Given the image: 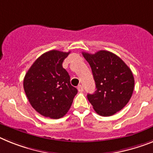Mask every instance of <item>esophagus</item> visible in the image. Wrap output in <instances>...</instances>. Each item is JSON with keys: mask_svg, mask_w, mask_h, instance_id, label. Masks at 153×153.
<instances>
[{"mask_svg": "<svg viewBox=\"0 0 153 153\" xmlns=\"http://www.w3.org/2000/svg\"><path fill=\"white\" fill-rule=\"evenodd\" d=\"M78 90H79V92H82L83 91H84V87H83V85H79V86H78Z\"/></svg>", "mask_w": 153, "mask_h": 153, "instance_id": "34e87169", "label": "esophagus"}]
</instances>
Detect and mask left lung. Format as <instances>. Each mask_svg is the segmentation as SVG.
<instances>
[{"mask_svg": "<svg viewBox=\"0 0 153 153\" xmlns=\"http://www.w3.org/2000/svg\"><path fill=\"white\" fill-rule=\"evenodd\" d=\"M92 69L96 90L87 98L96 113L112 116L122 110L133 93L134 79L128 65L110 51H100L94 54L82 52Z\"/></svg>", "mask_w": 153, "mask_h": 153, "instance_id": "left-lung-1", "label": "left lung"}]
</instances>
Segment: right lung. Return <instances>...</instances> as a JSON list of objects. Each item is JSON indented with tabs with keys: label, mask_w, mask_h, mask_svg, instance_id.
Here are the masks:
<instances>
[{
	"label": "right lung",
	"mask_w": 153,
	"mask_h": 153,
	"mask_svg": "<svg viewBox=\"0 0 153 153\" xmlns=\"http://www.w3.org/2000/svg\"><path fill=\"white\" fill-rule=\"evenodd\" d=\"M68 53H44L25 74L23 87L31 106L47 117L58 119L68 113L78 90L71 85L70 76L62 66Z\"/></svg>",
	"instance_id": "right-lung-1"
}]
</instances>
